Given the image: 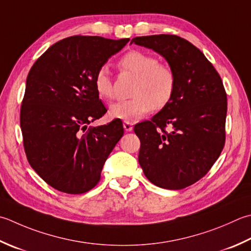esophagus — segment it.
<instances>
[{"label":"esophagus","mask_w":251,"mask_h":251,"mask_svg":"<svg viewBox=\"0 0 251 251\" xmlns=\"http://www.w3.org/2000/svg\"><path fill=\"white\" fill-rule=\"evenodd\" d=\"M123 126H124V129L126 131H131L132 129H134V124H132L131 122H124Z\"/></svg>","instance_id":"esophagus-1"}]
</instances>
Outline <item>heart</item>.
<instances>
[{
  "instance_id": "b5f03b06",
  "label": "heart",
  "mask_w": 251,
  "mask_h": 251,
  "mask_svg": "<svg viewBox=\"0 0 251 251\" xmlns=\"http://www.w3.org/2000/svg\"><path fill=\"white\" fill-rule=\"evenodd\" d=\"M119 66L123 71L138 76L132 95L128 100H121L110 105L113 119L134 122L154 109L169 104L176 87V75L169 64L159 63L153 54L144 51H131L123 56ZM95 88L102 99L114 98V88L106 66L100 67L95 76Z\"/></svg>"
}]
</instances>
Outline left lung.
<instances>
[{
  "label": "left lung",
  "instance_id": "8db88e82",
  "mask_svg": "<svg viewBox=\"0 0 251 251\" xmlns=\"http://www.w3.org/2000/svg\"><path fill=\"white\" fill-rule=\"evenodd\" d=\"M130 43L159 53L176 75L169 104L134 127L139 164L158 187H188L208 173L223 150L227 98L222 79L204 54L178 36L136 37Z\"/></svg>",
  "mask_w": 251,
  "mask_h": 251
}]
</instances>
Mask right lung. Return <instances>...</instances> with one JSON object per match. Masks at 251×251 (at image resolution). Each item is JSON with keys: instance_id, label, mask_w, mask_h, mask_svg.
<instances>
[{"instance_id": "add662e5", "label": "right lung", "mask_w": 251, "mask_h": 251, "mask_svg": "<svg viewBox=\"0 0 251 251\" xmlns=\"http://www.w3.org/2000/svg\"><path fill=\"white\" fill-rule=\"evenodd\" d=\"M129 39L74 36L54 43L33 64L21 109L24 148L31 168L63 193L99 183L107 156L124 135L121 120L88 127L106 113L95 76Z\"/></svg>"}]
</instances>
